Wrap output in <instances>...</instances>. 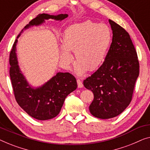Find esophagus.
<instances>
[{
  "label": "esophagus",
  "instance_id": "obj_1",
  "mask_svg": "<svg viewBox=\"0 0 150 150\" xmlns=\"http://www.w3.org/2000/svg\"><path fill=\"white\" fill-rule=\"evenodd\" d=\"M77 82L78 88H83V83H82V81H81V80L78 79H77Z\"/></svg>",
  "mask_w": 150,
  "mask_h": 150
}]
</instances>
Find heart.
<instances>
[{
    "label": "heart",
    "mask_w": 150,
    "mask_h": 150,
    "mask_svg": "<svg viewBox=\"0 0 150 150\" xmlns=\"http://www.w3.org/2000/svg\"><path fill=\"white\" fill-rule=\"evenodd\" d=\"M111 41V30L107 25L90 21L73 24L64 33L61 60L69 66L73 60L69 52H74L77 74L95 71L103 64Z\"/></svg>",
    "instance_id": "obj_1"
}]
</instances>
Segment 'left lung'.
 Listing matches in <instances>:
<instances>
[{
	"instance_id": "obj_1",
	"label": "left lung",
	"mask_w": 150,
	"mask_h": 150,
	"mask_svg": "<svg viewBox=\"0 0 150 150\" xmlns=\"http://www.w3.org/2000/svg\"><path fill=\"white\" fill-rule=\"evenodd\" d=\"M112 43L103 64L83 81L94 94L90 113L100 119H109L123 112L132 100L139 74L137 54L125 29L109 20Z\"/></svg>"
}]
</instances>
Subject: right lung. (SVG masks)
<instances>
[{"instance_id": "1", "label": "right lung", "mask_w": 150, "mask_h": 150, "mask_svg": "<svg viewBox=\"0 0 150 150\" xmlns=\"http://www.w3.org/2000/svg\"><path fill=\"white\" fill-rule=\"evenodd\" d=\"M67 17V14L51 16L40 13L23 28L17 38L25 29L41 24L44 20L52 18L62 20ZM17 42L18 39L14 42L9 56V75L17 103L30 116L35 119H52L60 113L66 97L77 88L75 77L69 73H58L41 87L33 89L28 85L19 68L16 53Z\"/></svg>"}]
</instances>
